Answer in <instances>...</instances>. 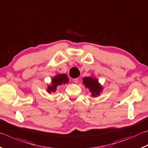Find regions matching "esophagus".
Wrapping results in <instances>:
<instances>
[{
  "label": "esophagus",
  "mask_w": 148,
  "mask_h": 148,
  "mask_svg": "<svg viewBox=\"0 0 148 148\" xmlns=\"http://www.w3.org/2000/svg\"><path fill=\"white\" fill-rule=\"evenodd\" d=\"M78 80H79V78H74V79H73V82H74L75 84H76V83H77V82H78Z\"/></svg>",
  "instance_id": "34e87169"
}]
</instances>
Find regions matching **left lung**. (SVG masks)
<instances>
[{
	"instance_id": "8db88e82",
	"label": "left lung",
	"mask_w": 148,
	"mask_h": 148,
	"mask_svg": "<svg viewBox=\"0 0 148 148\" xmlns=\"http://www.w3.org/2000/svg\"><path fill=\"white\" fill-rule=\"evenodd\" d=\"M83 83L92 92V96L93 97L99 96L102 89V86L99 84L98 79L95 77H85L83 78Z\"/></svg>"
}]
</instances>
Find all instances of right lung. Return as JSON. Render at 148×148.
I'll list each match as a JSON object with an SVG mask.
<instances>
[{"instance_id":"1","label":"right lung","mask_w":148,"mask_h":148,"mask_svg":"<svg viewBox=\"0 0 148 148\" xmlns=\"http://www.w3.org/2000/svg\"><path fill=\"white\" fill-rule=\"evenodd\" d=\"M68 82L69 78L66 74H62L57 75L52 79L51 85L47 87V91L49 93H51V92H55L56 91L57 87L61 86L62 84H67Z\"/></svg>"}]
</instances>
